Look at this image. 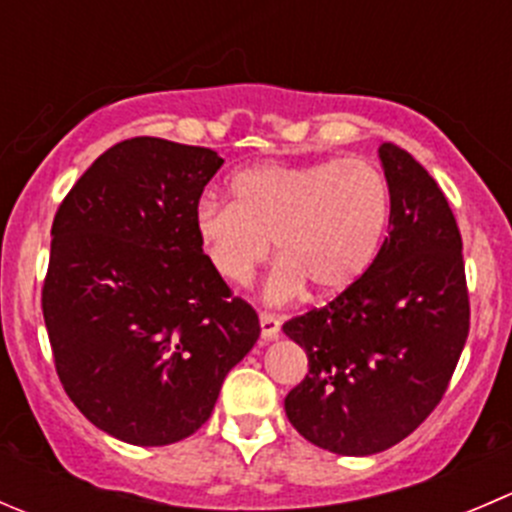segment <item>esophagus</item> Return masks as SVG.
Instances as JSON below:
<instances>
[{
    "mask_svg": "<svg viewBox=\"0 0 512 512\" xmlns=\"http://www.w3.org/2000/svg\"><path fill=\"white\" fill-rule=\"evenodd\" d=\"M260 327H262V340H275L280 335L282 320L272 312H260Z\"/></svg>",
    "mask_w": 512,
    "mask_h": 512,
    "instance_id": "34e87169",
    "label": "esophagus"
}]
</instances>
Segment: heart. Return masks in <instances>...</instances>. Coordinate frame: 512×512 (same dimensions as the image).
Listing matches in <instances>:
<instances>
[{
	"instance_id": "obj_1",
	"label": "heart",
	"mask_w": 512,
	"mask_h": 512,
	"mask_svg": "<svg viewBox=\"0 0 512 512\" xmlns=\"http://www.w3.org/2000/svg\"><path fill=\"white\" fill-rule=\"evenodd\" d=\"M232 202L202 200L195 232L212 270L237 287L250 285L270 255L280 257L265 295L275 305L307 285L335 295L355 285L388 235L393 197L380 167L362 157L257 165L230 180Z\"/></svg>"
}]
</instances>
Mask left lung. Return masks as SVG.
<instances>
[{"label":"left lung","instance_id":"1","mask_svg":"<svg viewBox=\"0 0 512 512\" xmlns=\"http://www.w3.org/2000/svg\"><path fill=\"white\" fill-rule=\"evenodd\" d=\"M390 185V235L370 270L285 335L307 352L285 398L292 428L337 455L408 438L448 390L470 330L463 240L438 182L393 142L377 150Z\"/></svg>","mask_w":512,"mask_h":512}]
</instances>
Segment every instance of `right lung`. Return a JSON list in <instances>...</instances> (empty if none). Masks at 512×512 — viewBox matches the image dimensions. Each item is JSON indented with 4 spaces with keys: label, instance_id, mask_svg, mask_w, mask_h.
<instances>
[{
    "label": "right lung",
    "instance_id": "1",
    "mask_svg": "<svg viewBox=\"0 0 512 512\" xmlns=\"http://www.w3.org/2000/svg\"><path fill=\"white\" fill-rule=\"evenodd\" d=\"M207 147H109L52 222L42 290L57 375L79 413L142 448L190 438L260 337L257 312L212 270L195 232L222 167Z\"/></svg>",
    "mask_w": 512,
    "mask_h": 512
}]
</instances>
